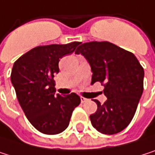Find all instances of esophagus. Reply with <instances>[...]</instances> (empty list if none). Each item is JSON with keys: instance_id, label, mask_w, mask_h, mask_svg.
Returning <instances> with one entry per match:
<instances>
[{"instance_id": "1", "label": "esophagus", "mask_w": 155, "mask_h": 155, "mask_svg": "<svg viewBox=\"0 0 155 155\" xmlns=\"http://www.w3.org/2000/svg\"><path fill=\"white\" fill-rule=\"evenodd\" d=\"M88 101V99H86V98H84V97H81V102L84 104V103H85V102H87Z\"/></svg>"}]
</instances>
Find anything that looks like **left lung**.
Listing matches in <instances>:
<instances>
[{
    "mask_svg": "<svg viewBox=\"0 0 155 155\" xmlns=\"http://www.w3.org/2000/svg\"><path fill=\"white\" fill-rule=\"evenodd\" d=\"M91 65L92 84L104 86V104L97 100V111L90 115L92 125L104 134L125 129L133 120L143 91V68L134 53L109 41H90L75 51Z\"/></svg>",
    "mask_w": 155,
    "mask_h": 155,
    "instance_id": "left-lung-1",
    "label": "left lung"
}]
</instances>
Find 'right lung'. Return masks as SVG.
<instances>
[{
  "instance_id": "right-lung-1",
  "label": "right lung",
  "mask_w": 155,
  "mask_h": 155,
  "mask_svg": "<svg viewBox=\"0 0 155 155\" xmlns=\"http://www.w3.org/2000/svg\"><path fill=\"white\" fill-rule=\"evenodd\" d=\"M81 42L37 46L13 64L11 81L19 104L31 125L45 134H57L69 125L72 111L81 103L74 93L55 94L53 77L59 61L72 53Z\"/></svg>"
}]
</instances>
